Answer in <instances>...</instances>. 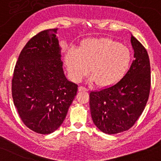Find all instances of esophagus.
<instances>
[{"label":"esophagus","mask_w":161,"mask_h":161,"mask_svg":"<svg viewBox=\"0 0 161 161\" xmlns=\"http://www.w3.org/2000/svg\"><path fill=\"white\" fill-rule=\"evenodd\" d=\"M78 90L79 91H87V89L85 87H82V86H80L78 88Z\"/></svg>","instance_id":"esophagus-1"}]
</instances>
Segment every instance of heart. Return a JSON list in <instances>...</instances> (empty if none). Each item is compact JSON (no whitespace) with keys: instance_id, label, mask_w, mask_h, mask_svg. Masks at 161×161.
<instances>
[{"instance_id":"obj_1","label":"heart","mask_w":161,"mask_h":161,"mask_svg":"<svg viewBox=\"0 0 161 161\" xmlns=\"http://www.w3.org/2000/svg\"><path fill=\"white\" fill-rule=\"evenodd\" d=\"M132 54L128 47L108 38H88L79 49L66 52L64 62L70 79L79 81L89 72L91 81L100 87L114 85L120 81L130 68Z\"/></svg>"}]
</instances>
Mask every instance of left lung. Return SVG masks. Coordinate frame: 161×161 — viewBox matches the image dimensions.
<instances>
[{"mask_svg":"<svg viewBox=\"0 0 161 161\" xmlns=\"http://www.w3.org/2000/svg\"><path fill=\"white\" fill-rule=\"evenodd\" d=\"M134 60L126 74L117 84L90 92L92 121L107 134L128 130L142 114L149 98L150 63L144 47L131 35Z\"/></svg>","mask_w":161,"mask_h":161,"instance_id":"obj_1","label":"left lung"}]
</instances>
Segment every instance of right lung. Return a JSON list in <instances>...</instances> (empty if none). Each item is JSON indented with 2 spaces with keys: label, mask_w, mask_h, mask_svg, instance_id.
<instances>
[{
  "label": "right lung",
  "mask_w": 161,
  "mask_h": 161,
  "mask_svg": "<svg viewBox=\"0 0 161 161\" xmlns=\"http://www.w3.org/2000/svg\"><path fill=\"white\" fill-rule=\"evenodd\" d=\"M57 31L45 30L31 38L13 74L12 98L20 119L41 134H49L61 125L78 90L63 72Z\"/></svg>",
  "instance_id": "right-lung-1"
}]
</instances>
